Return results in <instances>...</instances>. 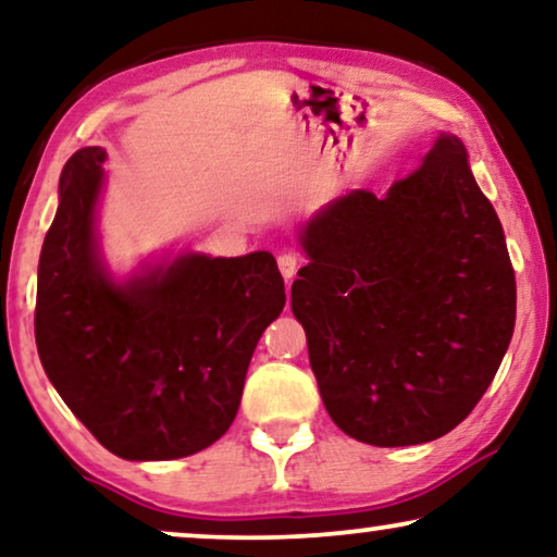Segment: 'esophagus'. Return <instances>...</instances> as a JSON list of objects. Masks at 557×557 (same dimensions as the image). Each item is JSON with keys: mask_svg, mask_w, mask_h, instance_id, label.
<instances>
[{"mask_svg": "<svg viewBox=\"0 0 557 557\" xmlns=\"http://www.w3.org/2000/svg\"><path fill=\"white\" fill-rule=\"evenodd\" d=\"M278 271L288 284V281L296 276V271H299V258H296L294 253H281L278 256Z\"/></svg>", "mask_w": 557, "mask_h": 557, "instance_id": "obj_1", "label": "esophagus"}]
</instances>
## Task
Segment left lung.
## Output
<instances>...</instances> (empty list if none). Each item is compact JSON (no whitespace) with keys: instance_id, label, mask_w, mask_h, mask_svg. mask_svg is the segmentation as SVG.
Segmentation results:
<instances>
[{"instance_id":"left-lung-1","label":"left lung","mask_w":557,"mask_h":557,"mask_svg":"<svg viewBox=\"0 0 557 557\" xmlns=\"http://www.w3.org/2000/svg\"><path fill=\"white\" fill-rule=\"evenodd\" d=\"M292 286L326 413L370 446L436 441L471 413L515 332L507 240L459 136L410 177L319 208Z\"/></svg>"}]
</instances>
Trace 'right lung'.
I'll list each match as a JSON object with an SVG mask.
<instances>
[{
  "label": "right lung",
  "instance_id": "add662e5",
  "mask_svg": "<svg viewBox=\"0 0 557 557\" xmlns=\"http://www.w3.org/2000/svg\"><path fill=\"white\" fill-rule=\"evenodd\" d=\"M106 157L86 147L60 174L37 265V355L111 454L182 459L235 421L258 339L284 311V278L269 250L215 258L189 248L116 276L98 233Z\"/></svg>",
  "mask_w": 557,
  "mask_h": 557
}]
</instances>
